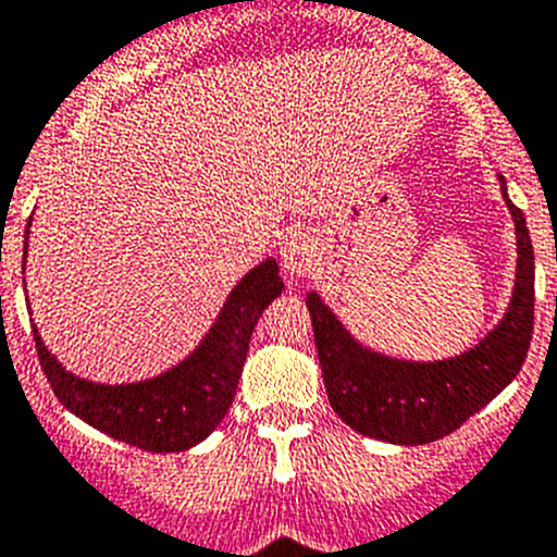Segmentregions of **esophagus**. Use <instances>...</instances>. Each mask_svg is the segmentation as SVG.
<instances>
[{
	"label": "esophagus",
	"mask_w": 557,
	"mask_h": 557,
	"mask_svg": "<svg viewBox=\"0 0 557 557\" xmlns=\"http://www.w3.org/2000/svg\"><path fill=\"white\" fill-rule=\"evenodd\" d=\"M280 258H283V269L292 277H302V274H311V269L317 265V244H313L311 235H292L285 238L283 249H280Z\"/></svg>",
	"instance_id": "34e87169"
}]
</instances>
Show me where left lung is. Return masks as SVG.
I'll use <instances>...</instances> for the list:
<instances>
[{
  "label": "left lung",
  "instance_id": "obj_1",
  "mask_svg": "<svg viewBox=\"0 0 557 557\" xmlns=\"http://www.w3.org/2000/svg\"><path fill=\"white\" fill-rule=\"evenodd\" d=\"M499 182L516 221V288L505 319L457 359L414 364L364 350L317 294L306 297L327 400L333 412L364 437L398 446L434 443L457 432L519 375L533 338L535 258L524 212L507 198L505 178L499 176Z\"/></svg>",
  "mask_w": 557,
  "mask_h": 557
}]
</instances>
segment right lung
Masks as SVG:
<instances>
[{
    "instance_id": "obj_1",
    "label": "right lung",
    "mask_w": 557,
    "mask_h": 557,
    "mask_svg": "<svg viewBox=\"0 0 557 557\" xmlns=\"http://www.w3.org/2000/svg\"><path fill=\"white\" fill-rule=\"evenodd\" d=\"M277 272V260H265L251 269L232 288L224 311L198 350L159 379L120 386L75 379L52 359L41 336L33 331L41 370L58 400L98 432L143 451H185L201 443L230 409L251 331L265 306L283 292Z\"/></svg>"
}]
</instances>
